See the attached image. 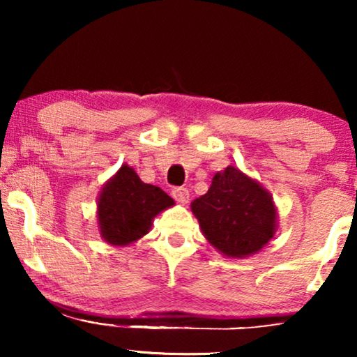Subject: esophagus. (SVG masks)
Returning <instances> with one entry per match:
<instances>
[{
    "label": "esophagus",
    "instance_id": "obj_1",
    "mask_svg": "<svg viewBox=\"0 0 357 357\" xmlns=\"http://www.w3.org/2000/svg\"><path fill=\"white\" fill-rule=\"evenodd\" d=\"M172 197L177 199L178 203H188L190 192H188V188H185V187H175L172 190Z\"/></svg>",
    "mask_w": 357,
    "mask_h": 357
}]
</instances>
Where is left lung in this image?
Here are the masks:
<instances>
[{
	"instance_id": "8db88e82",
	"label": "left lung",
	"mask_w": 357,
	"mask_h": 357,
	"mask_svg": "<svg viewBox=\"0 0 357 357\" xmlns=\"http://www.w3.org/2000/svg\"><path fill=\"white\" fill-rule=\"evenodd\" d=\"M192 211L209 243L224 255L248 257L266 245L276 229L271 195L234 165L214 175Z\"/></svg>"
}]
</instances>
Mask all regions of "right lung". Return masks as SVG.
Masks as SVG:
<instances>
[{
    "label": "right lung",
    "instance_id": "obj_1",
    "mask_svg": "<svg viewBox=\"0 0 357 357\" xmlns=\"http://www.w3.org/2000/svg\"><path fill=\"white\" fill-rule=\"evenodd\" d=\"M172 204L164 190L141 182L133 169L121 165L97 204L102 237L112 245H128L149 231L155 214Z\"/></svg>",
    "mask_w": 357,
    "mask_h": 357
}]
</instances>
